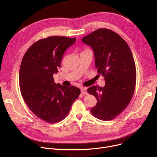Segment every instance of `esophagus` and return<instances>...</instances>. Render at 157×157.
Masks as SVG:
<instances>
[{
	"label": "esophagus",
	"mask_w": 157,
	"mask_h": 157,
	"mask_svg": "<svg viewBox=\"0 0 157 157\" xmlns=\"http://www.w3.org/2000/svg\"><path fill=\"white\" fill-rule=\"evenodd\" d=\"M81 94H88L87 91H86V88H83V87L81 88Z\"/></svg>",
	"instance_id": "obj_1"
}]
</instances>
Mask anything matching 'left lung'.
<instances>
[{
    "label": "left lung",
    "instance_id": "8db88e82",
    "mask_svg": "<svg viewBox=\"0 0 157 157\" xmlns=\"http://www.w3.org/2000/svg\"><path fill=\"white\" fill-rule=\"evenodd\" d=\"M81 40L92 48L95 67L105 81L104 87L88 88L97 100L90 111L98 119L111 120L127 108L134 93L136 69L132 53L126 41L108 29L96 30Z\"/></svg>",
    "mask_w": 157,
    "mask_h": 157
}]
</instances>
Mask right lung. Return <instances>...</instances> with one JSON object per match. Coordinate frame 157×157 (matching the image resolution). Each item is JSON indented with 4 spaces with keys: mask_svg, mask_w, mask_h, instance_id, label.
<instances>
[{
    "mask_svg": "<svg viewBox=\"0 0 157 157\" xmlns=\"http://www.w3.org/2000/svg\"><path fill=\"white\" fill-rule=\"evenodd\" d=\"M76 37L50 36L35 42L25 53L20 65L21 95L36 116L49 123L59 122L68 114L80 95L78 88L56 84L53 77L60 67L66 49Z\"/></svg>",
    "mask_w": 157,
    "mask_h": 157,
    "instance_id": "1",
    "label": "right lung"
}]
</instances>
